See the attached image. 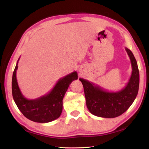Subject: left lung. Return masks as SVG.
Listing matches in <instances>:
<instances>
[{"label":"left lung","mask_w":149,"mask_h":149,"mask_svg":"<svg viewBox=\"0 0 149 149\" xmlns=\"http://www.w3.org/2000/svg\"><path fill=\"white\" fill-rule=\"evenodd\" d=\"M125 50L130 58L132 74L126 86L117 92H109L84 78L82 83L86 105L90 113L95 116L112 118L120 116L128 109L138 95L139 74L136 60L128 48Z\"/></svg>","instance_id":"1"}]
</instances>
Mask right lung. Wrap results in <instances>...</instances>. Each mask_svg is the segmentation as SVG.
Segmentation results:
<instances>
[{"instance_id": "1", "label": "right lung", "mask_w": 149, "mask_h": 149, "mask_svg": "<svg viewBox=\"0 0 149 149\" xmlns=\"http://www.w3.org/2000/svg\"><path fill=\"white\" fill-rule=\"evenodd\" d=\"M19 58L13 71L11 84L12 95L17 107L24 116L35 122L47 123L57 119L62 112L63 98L69 85L78 79L77 71L60 78L46 95L36 99L29 100L21 93L17 82L16 73Z\"/></svg>"}]
</instances>
